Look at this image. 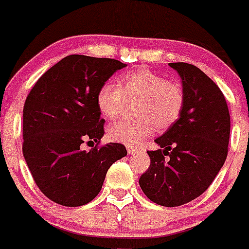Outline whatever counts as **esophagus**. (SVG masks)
Here are the masks:
<instances>
[{
	"label": "esophagus",
	"mask_w": 249,
	"mask_h": 249,
	"mask_svg": "<svg viewBox=\"0 0 249 249\" xmlns=\"http://www.w3.org/2000/svg\"><path fill=\"white\" fill-rule=\"evenodd\" d=\"M127 153H129V154H135V153H137L139 152V148L137 147H131V145H127Z\"/></svg>",
	"instance_id": "obj_1"
}]
</instances>
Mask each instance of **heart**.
Masks as SVG:
<instances>
[{
    "instance_id": "1",
    "label": "heart",
    "mask_w": 249,
    "mask_h": 249,
    "mask_svg": "<svg viewBox=\"0 0 249 249\" xmlns=\"http://www.w3.org/2000/svg\"><path fill=\"white\" fill-rule=\"evenodd\" d=\"M137 119L122 120L112 125L108 135L113 141L126 145H139L153 130L170 129L182 114L184 90L175 80L148 69H140L122 77L119 85L105 82L96 94L100 112L109 120L122 117L126 101H136Z\"/></svg>"
}]
</instances>
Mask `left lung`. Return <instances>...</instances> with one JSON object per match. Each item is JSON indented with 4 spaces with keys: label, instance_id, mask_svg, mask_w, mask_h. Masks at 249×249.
Listing matches in <instances>:
<instances>
[{
    "label": "left lung",
    "instance_id": "obj_1",
    "mask_svg": "<svg viewBox=\"0 0 249 249\" xmlns=\"http://www.w3.org/2000/svg\"><path fill=\"white\" fill-rule=\"evenodd\" d=\"M184 90L179 119L158 137L159 149L148 150L150 165L140 187L158 205L177 207L206 192L224 165L230 137L227 100L218 85L200 69L172 62Z\"/></svg>",
    "mask_w": 249,
    "mask_h": 249
}]
</instances>
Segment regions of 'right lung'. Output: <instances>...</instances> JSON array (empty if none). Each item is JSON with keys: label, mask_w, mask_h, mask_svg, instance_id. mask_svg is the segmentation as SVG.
Wrapping results in <instances>:
<instances>
[{"label": "right lung", "mask_w": 249, "mask_h": 249, "mask_svg": "<svg viewBox=\"0 0 249 249\" xmlns=\"http://www.w3.org/2000/svg\"><path fill=\"white\" fill-rule=\"evenodd\" d=\"M123 67L114 59L69 55L27 95L22 154L35 183L52 201L67 207L90 202L112 164L127 154L122 143L100 144L105 120L96 104L99 88ZM85 140L95 142L88 152L80 148Z\"/></svg>", "instance_id": "1"}]
</instances>
